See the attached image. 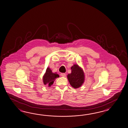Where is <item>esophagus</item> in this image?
I'll use <instances>...</instances> for the list:
<instances>
[{
	"mask_svg": "<svg viewBox=\"0 0 128 128\" xmlns=\"http://www.w3.org/2000/svg\"><path fill=\"white\" fill-rule=\"evenodd\" d=\"M60 76H62V77H65L66 75L65 73H61V74H60Z\"/></svg>",
	"mask_w": 128,
	"mask_h": 128,
	"instance_id": "34e87169",
	"label": "esophagus"
}]
</instances>
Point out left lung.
Instances as JSON below:
<instances>
[{
    "mask_svg": "<svg viewBox=\"0 0 128 128\" xmlns=\"http://www.w3.org/2000/svg\"><path fill=\"white\" fill-rule=\"evenodd\" d=\"M71 73L67 76L71 86L74 88H79L82 85L85 81V74L82 68L77 64L71 66Z\"/></svg>",
    "mask_w": 128,
    "mask_h": 128,
    "instance_id": "obj_1",
    "label": "left lung"
}]
</instances>
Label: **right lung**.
<instances>
[{
	"label": "right lung",
	"mask_w": 128,
	"mask_h": 128,
	"mask_svg": "<svg viewBox=\"0 0 128 128\" xmlns=\"http://www.w3.org/2000/svg\"><path fill=\"white\" fill-rule=\"evenodd\" d=\"M59 77V76L56 73H52L51 69L48 67L43 76V82L44 85H46L48 86H52L54 81L57 78Z\"/></svg>",
	"instance_id": "add662e5"
}]
</instances>
